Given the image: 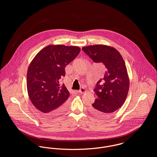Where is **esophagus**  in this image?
I'll return each mask as SVG.
<instances>
[{"instance_id": "esophagus-1", "label": "esophagus", "mask_w": 157, "mask_h": 157, "mask_svg": "<svg viewBox=\"0 0 157 157\" xmlns=\"http://www.w3.org/2000/svg\"><path fill=\"white\" fill-rule=\"evenodd\" d=\"M78 92L80 93V94H83V93L86 92V90L85 88H82L80 90H79Z\"/></svg>"}]
</instances>
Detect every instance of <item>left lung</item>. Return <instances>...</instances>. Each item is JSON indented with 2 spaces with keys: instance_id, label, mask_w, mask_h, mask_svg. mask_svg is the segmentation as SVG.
<instances>
[{
  "instance_id": "left-lung-1",
  "label": "left lung",
  "mask_w": 157,
  "mask_h": 157,
  "mask_svg": "<svg viewBox=\"0 0 157 157\" xmlns=\"http://www.w3.org/2000/svg\"><path fill=\"white\" fill-rule=\"evenodd\" d=\"M82 50L94 62L103 63L106 67L103 80L98 81L94 90L97 98L90 109L96 115L109 116L122 106L128 94L129 78L124 61L120 53L110 46L90 45Z\"/></svg>"
}]
</instances>
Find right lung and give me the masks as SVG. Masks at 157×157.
Returning a JSON list of instances; mask_svg holds the SVG:
<instances>
[{"instance_id":"right-lung-1","label":"right lung","mask_w":157,"mask_h":157,"mask_svg":"<svg viewBox=\"0 0 157 157\" xmlns=\"http://www.w3.org/2000/svg\"><path fill=\"white\" fill-rule=\"evenodd\" d=\"M80 52L78 46L48 45L33 59L27 71V90L31 101L39 111L48 116L63 112L71 95L59 80L65 75L66 66Z\"/></svg>"}]
</instances>
